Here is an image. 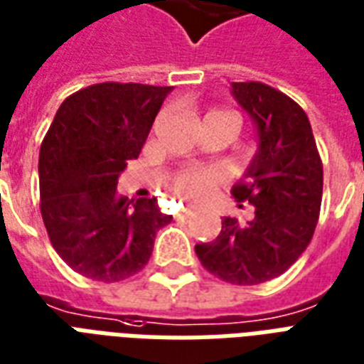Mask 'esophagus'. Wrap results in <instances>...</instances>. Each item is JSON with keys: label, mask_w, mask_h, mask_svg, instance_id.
Returning <instances> with one entry per match:
<instances>
[{"label": "esophagus", "mask_w": 364, "mask_h": 364, "mask_svg": "<svg viewBox=\"0 0 364 364\" xmlns=\"http://www.w3.org/2000/svg\"><path fill=\"white\" fill-rule=\"evenodd\" d=\"M193 215H196V213H193L192 209H182V211H180L176 217H178V218H192Z\"/></svg>", "instance_id": "esophagus-1"}]
</instances>
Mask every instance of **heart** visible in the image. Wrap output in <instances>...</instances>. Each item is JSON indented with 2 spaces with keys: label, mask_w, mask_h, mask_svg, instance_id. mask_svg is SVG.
Instances as JSON below:
<instances>
[{
  "label": "heart",
  "mask_w": 364,
  "mask_h": 364,
  "mask_svg": "<svg viewBox=\"0 0 364 364\" xmlns=\"http://www.w3.org/2000/svg\"><path fill=\"white\" fill-rule=\"evenodd\" d=\"M211 114H226L223 111H211L205 117H211ZM217 182L215 172L207 171V168H184L174 174L172 178V192L176 193L178 198L186 199V201H199L203 199L207 193L211 192V188Z\"/></svg>",
  "instance_id": "b5f03b06"
}]
</instances>
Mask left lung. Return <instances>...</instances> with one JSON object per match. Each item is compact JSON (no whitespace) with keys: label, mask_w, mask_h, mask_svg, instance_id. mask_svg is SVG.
Masks as SVG:
<instances>
[{"label":"left lung","mask_w":364,"mask_h":364,"mask_svg":"<svg viewBox=\"0 0 364 364\" xmlns=\"http://www.w3.org/2000/svg\"><path fill=\"white\" fill-rule=\"evenodd\" d=\"M232 95L259 134L255 157L232 188L255 217L247 224L224 217L217 240L196 245V255L224 282L255 286L286 272L307 250L321 213L322 161L307 114L291 97L263 82H232Z\"/></svg>","instance_id":"1"}]
</instances>
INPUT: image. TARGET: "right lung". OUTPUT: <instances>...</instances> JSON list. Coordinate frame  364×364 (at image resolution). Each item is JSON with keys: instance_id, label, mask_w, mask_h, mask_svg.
I'll return each mask as SVG.
<instances>
[{"instance_id": "obj_1", "label": "right lung", "mask_w": 364, "mask_h": 364, "mask_svg": "<svg viewBox=\"0 0 364 364\" xmlns=\"http://www.w3.org/2000/svg\"><path fill=\"white\" fill-rule=\"evenodd\" d=\"M172 86L103 82L68 95L40 147V209L53 250L78 274L120 282L149 261L171 223L157 199H128L117 182L140 155Z\"/></svg>"}]
</instances>
